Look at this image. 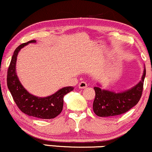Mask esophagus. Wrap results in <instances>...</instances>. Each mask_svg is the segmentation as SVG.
<instances>
[{
    "label": "esophagus",
    "mask_w": 152,
    "mask_h": 152,
    "mask_svg": "<svg viewBox=\"0 0 152 152\" xmlns=\"http://www.w3.org/2000/svg\"><path fill=\"white\" fill-rule=\"evenodd\" d=\"M78 86H79V88L80 89H85V88H86L87 87V83L85 81H82L80 82L79 83V85H78Z\"/></svg>",
    "instance_id": "obj_1"
}]
</instances>
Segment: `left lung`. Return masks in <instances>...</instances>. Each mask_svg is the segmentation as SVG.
<instances>
[{
  "label": "left lung",
  "instance_id": "1",
  "mask_svg": "<svg viewBox=\"0 0 152 152\" xmlns=\"http://www.w3.org/2000/svg\"><path fill=\"white\" fill-rule=\"evenodd\" d=\"M146 69L144 70L142 80L132 89L121 93L104 90L95 87V99L93 110L99 117H109L126 113L139 102L143 91Z\"/></svg>",
  "mask_w": 152,
  "mask_h": 152
}]
</instances>
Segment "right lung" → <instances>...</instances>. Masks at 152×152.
<instances>
[{"mask_svg": "<svg viewBox=\"0 0 152 152\" xmlns=\"http://www.w3.org/2000/svg\"><path fill=\"white\" fill-rule=\"evenodd\" d=\"M35 40L24 43L15 50L11 59L7 75V85L13 100L19 109L29 116L42 119H52L61 113L63 107V97L66 94L72 91V87L62 88L51 96L39 98L30 94L22 87L15 71L17 56L22 48Z\"/></svg>", "mask_w": 152, "mask_h": 152, "instance_id": "obj_1", "label": "right lung"}]
</instances>
